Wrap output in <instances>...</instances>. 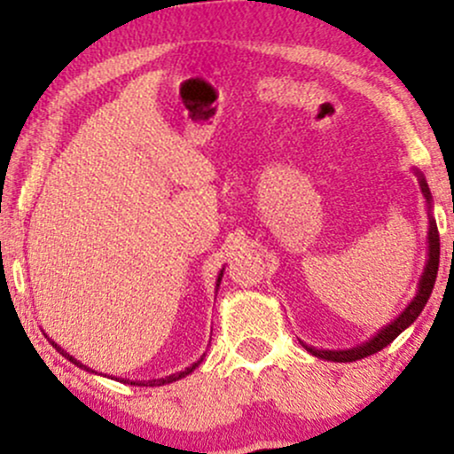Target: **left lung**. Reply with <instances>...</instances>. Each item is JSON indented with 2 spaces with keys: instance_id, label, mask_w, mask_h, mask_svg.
I'll return each mask as SVG.
<instances>
[{
  "instance_id": "1",
  "label": "left lung",
  "mask_w": 454,
  "mask_h": 454,
  "mask_svg": "<svg viewBox=\"0 0 454 454\" xmlns=\"http://www.w3.org/2000/svg\"><path fill=\"white\" fill-rule=\"evenodd\" d=\"M416 176H419L420 184V192H423L425 200H427V209H429V231H427V262L423 269V275L419 279V290H416V296L410 301L408 307H405L401 314L395 317L393 322H388L387 326H382L373 337H369L367 341L358 343L354 348H346V350H317L314 346H307L303 343V348L307 352H311L317 358H325V361H333V363H352L358 361V358L372 356L387 348L388 343L395 341V337H399L401 333L405 331L410 325H414L416 317L420 316V311L425 309L427 301H429L431 290L435 286V278H437V267H440V234H437V223L431 215V192L429 185H427L423 173L416 170Z\"/></svg>"
}]
</instances>
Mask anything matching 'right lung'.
Instances as JSON below:
<instances>
[{
  "mask_svg": "<svg viewBox=\"0 0 454 454\" xmlns=\"http://www.w3.org/2000/svg\"><path fill=\"white\" fill-rule=\"evenodd\" d=\"M222 278H223V269L220 270V275H217V281H215V293H217V288H220V284H222ZM51 341V340H49ZM51 346L55 348L57 352L61 354V356H66L67 361L70 363H74L76 367H81V369H85V372H91V373H98V372H93V369H90L87 367V364H82L81 361H76L74 356H72V354H67L64 348L61 346H57L55 341H51ZM202 358H205V354H202L200 356V361H196V363H192L190 367H185L184 372H176V373H170V376H166V378H158V380H129V378H111V380H117V382H123V384H138V387H164V384H170V382H176V380H181V378H185V376H190L192 372H194V369L198 367V364L202 363ZM98 376H102V373H98ZM106 378V376H104Z\"/></svg>",
  "mask_w": 454,
  "mask_h": 454,
  "instance_id": "obj_1",
  "label": "right lung"
}]
</instances>
